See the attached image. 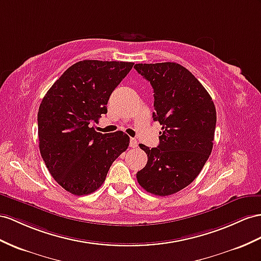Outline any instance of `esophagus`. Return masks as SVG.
<instances>
[{
  "mask_svg": "<svg viewBox=\"0 0 261 261\" xmlns=\"http://www.w3.org/2000/svg\"><path fill=\"white\" fill-rule=\"evenodd\" d=\"M137 140L135 139V138H131V140H130V146L131 148H137Z\"/></svg>",
  "mask_w": 261,
  "mask_h": 261,
  "instance_id": "34e87169",
  "label": "esophagus"
}]
</instances>
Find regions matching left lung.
<instances>
[{
  "mask_svg": "<svg viewBox=\"0 0 261 261\" xmlns=\"http://www.w3.org/2000/svg\"><path fill=\"white\" fill-rule=\"evenodd\" d=\"M135 68L152 86L153 120L162 125L158 148L140 144L148 162L137 179L151 194L172 195L194 181L208 160L216 128L215 106L182 65L136 64Z\"/></svg>",
  "mask_w": 261,
  "mask_h": 261,
  "instance_id": "1",
  "label": "left lung"
}]
</instances>
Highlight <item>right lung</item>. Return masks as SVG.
Segmentation results:
<instances>
[{"label":"right lung","mask_w":261,"mask_h":261,"mask_svg":"<svg viewBox=\"0 0 261 261\" xmlns=\"http://www.w3.org/2000/svg\"><path fill=\"white\" fill-rule=\"evenodd\" d=\"M133 63L82 61L54 83L39 106V151L55 181L73 195H88L105 182L113 161L128 149L122 131L97 132L112 91Z\"/></svg>","instance_id":"1"}]
</instances>
